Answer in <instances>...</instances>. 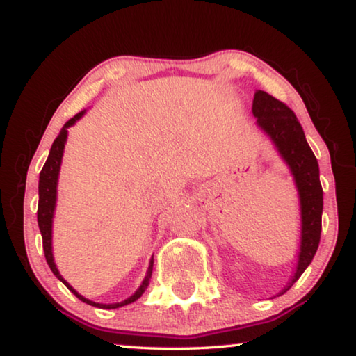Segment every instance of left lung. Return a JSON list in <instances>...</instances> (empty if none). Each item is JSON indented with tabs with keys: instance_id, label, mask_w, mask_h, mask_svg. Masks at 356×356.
<instances>
[{
	"instance_id": "8db88e82",
	"label": "left lung",
	"mask_w": 356,
	"mask_h": 356,
	"mask_svg": "<svg viewBox=\"0 0 356 356\" xmlns=\"http://www.w3.org/2000/svg\"><path fill=\"white\" fill-rule=\"evenodd\" d=\"M252 115L257 126L267 134L277 147L281 158L293 174L300 201V249L297 268L289 284L281 291L284 294L300 275L305 272L320 245L323 188L320 184L318 161L307 144L304 129L288 105L275 99L265 91H257L252 100Z\"/></svg>"
}]
</instances>
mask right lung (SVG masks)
<instances>
[{"label":"right lung","instance_id":"1","mask_svg":"<svg viewBox=\"0 0 356 356\" xmlns=\"http://www.w3.org/2000/svg\"><path fill=\"white\" fill-rule=\"evenodd\" d=\"M84 111H79L73 118H70L63 124L62 131L59 132V136L56 137L54 144L51 147L49 156L42 166L41 172H40V185H38V195H40V201H38V225H40V232L42 236V249H44V256H46V262L49 265V268L52 270V273L59 278L63 284L67 286L68 289L75 294L79 300L86 302L89 305L99 307V309H118V307H123L127 304H132V302L139 299V297L145 293L147 286H148V280L152 277V270H153V257L150 261V267H148L147 277L142 281L140 288L136 291L131 297H127L126 300L118 302V304H97V302H92L83 297L81 294H78L75 289L72 288L70 284L67 283L65 280L62 278V275L57 270L56 264H54V257H52V217H54V209H56V201H57V180H59V171H60V163H62V155H63V148H65V142H67V134H68V127L73 126L76 121L81 118L84 115Z\"/></svg>","mask_w":356,"mask_h":356}]
</instances>
